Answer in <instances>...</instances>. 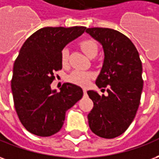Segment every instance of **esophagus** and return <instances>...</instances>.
I'll list each match as a JSON object with an SVG mask.
<instances>
[{
	"instance_id": "obj_1",
	"label": "esophagus",
	"mask_w": 159,
	"mask_h": 159,
	"mask_svg": "<svg viewBox=\"0 0 159 159\" xmlns=\"http://www.w3.org/2000/svg\"><path fill=\"white\" fill-rule=\"evenodd\" d=\"M83 94H84V95H86V93H87V89H83Z\"/></svg>"
}]
</instances>
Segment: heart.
Here are the masks:
<instances>
[{
	"label": "heart",
	"instance_id": "heart-1",
	"mask_svg": "<svg viewBox=\"0 0 159 159\" xmlns=\"http://www.w3.org/2000/svg\"><path fill=\"white\" fill-rule=\"evenodd\" d=\"M80 47L83 52L89 57H94L98 52V45L93 39H85L80 43ZM69 52L68 49H64L61 52L60 61L61 64L65 67L69 63ZM94 76V74L90 71L84 70H74L68 76V81L72 83H75L81 86H86L90 79Z\"/></svg>",
	"mask_w": 159,
	"mask_h": 159
}]
</instances>
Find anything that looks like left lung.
I'll return each instance as SVG.
<instances>
[{
	"instance_id": "8db88e82",
	"label": "left lung",
	"mask_w": 159,
	"mask_h": 159,
	"mask_svg": "<svg viewBox=\"0 0 159 159\" xmlns=\"http://www.w3.org/2000/svg\"><path fill=\"white\" fill-rule=\"evenodd\" d=\"M86 32L102 45L105 57L95 83L108 94L88 91L94 102L89 125L99 137L113 139L125 133L136 115L143 89L142 63L135 45L123 33L103 27Z\"/></svg>"
}]
</instances>
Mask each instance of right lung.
Here are the masks:
<instances>
[{"mask_svg": "<svg viewBox=\"0 0 159 159\" xmlns=\"http://www.w3.org/2000/svg\"><path fill=\"white\" fill-rule=\"evenodd\" d=\"M86 30L85 26L44 27L22 45L14 64L11 89L15 110L25 129L40 137L60 131L65 113L83 97V89L65 83L59 92L51 84L62 69L60 55L65 45Z\"/></svg>", "mask_w": 159, "mask_h": 159, "instance_id": "add662e5", "label": "right lung"}]
</instances>
